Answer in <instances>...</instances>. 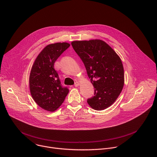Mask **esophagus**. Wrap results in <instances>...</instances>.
I'll use <instances>...</instances> for the list:
<instances>
[{
	"mask_svg": "<svg viewBox=\"0 0 157 157\" xmlns=\"http://www.w3.org/2000/svg\"><path fill=\"white\" fill-rule=\"evenodd\" d=\"M75 86L76 87L79 86V82H78V81H77V82H75Z\"/></svg>",
	"mask_w": 157,
	"mask_h": 157,
	"instance_id": "34e87169",
	"label": "esophagus"
}]
</instances>
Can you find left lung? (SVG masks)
Masks as SVG:
<instances>
[{
  "label": "left lung",
  "mask_w": 157,
  "mask_h": 157,
  "mask_svg": "<svg viewBox=\"0 0 157 157\" xmlns=\"http://www.w3.org/2000/svg\"><path fill=\"white\" fill-rule=\"evenodd\" d=\"M72 47L82 61L87 74L94 87V96L88 104L96 110L113 104L124 84V72L119 55L101 40L74 41Z\"/></svg>",
  "instance_id": "left-lung-1"
}]
</instances>
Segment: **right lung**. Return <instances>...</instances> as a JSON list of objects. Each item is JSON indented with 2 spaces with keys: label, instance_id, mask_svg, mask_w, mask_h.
<instances>
[{
  "label": "right lung",
  "instance_id": "right-lung-1",
  "mask_svg": "<svg viewBox=\"0 0 157 157\" xmlns=\"http://www.w3.org/2000/svg\"><path fill=\"white\" fill-rule=\"evenodd\" d=\"M70 44L55 43L44 47L32 67L29 86L35 102L44 110L53 112L63 102L69 89L63 87L54 68V63Z\"/></svg>",
  "mask_w": 157,
  "mask_h": 157
}]
</instances>
